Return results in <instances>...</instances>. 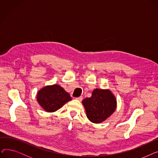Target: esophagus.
Segmentation results:
<instances>
[{
	"mask_svg": "<svg viewBox=\"0 0 158 158\" xmlns=\"http://www.w3.org/2000/svg\"><path fill=\"white\" fill-rule=\"evenodd\" d=\"M76 99H77V100L79 101H82V96H80V97L76 98Z\"/></svg>",
	"mask_w": 158,
	"mask_h": 158,
	"instance_id": "34e87169",
	"label": "esophagus"
}]
</instances>
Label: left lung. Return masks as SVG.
Masks as SVG:
<instances>
[{"label":"left lung","mask_w":158,"mask_h":158,"mask_svg":"<svg viewBox=\"0 0 158 158\" xmlns=\"http://www.w3.org/2000/svg\"><path fill=\"white\" fill-rule=\"evenodd\" d=\"M88 120L100 123L108 118L117 108V98L109 89H95L92 97L82 101Z\"/></svg>","instance_id":"8db88e82"}]
</instances>
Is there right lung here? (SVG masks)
<instances>
[{
  "instance_id": "1",
  "label": "right lung",
  "mask_w": 158,
  "mask_h": 158,
  "mask_svg": "<svg viewBox=\"0 0 158 158\" xmlns=\"http://www.w3.org/2000/svg\"><path fill=\"white\" fill-rule=\"evenodd\" d=\"M40 106L47 112L52 113L60 109L72 100L70 94L60 85H47L40 89L36 95Z\"/></svg>"
}]
</instances>
